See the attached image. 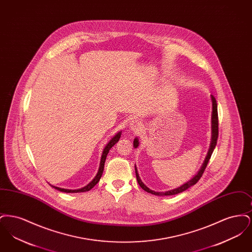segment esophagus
Masks as SVG:
<instances>
[{"label": "esophagus", "instance_id": "obj_1", "mask_svg": "<svg viewBox=\"0 0 252 252\" xmlns=\"http://www.w3.org/2000/svg\"><path fill=\"white\" fill-rule=\"evenodd\" d=\"M129 128L133 132L140 131L141 128H142V124H141L140 121L133 119V120L129 122Z\"/></svg>", "mask_w": 252, "mask_h": 252}]
</instances>
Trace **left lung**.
Returning <instances> with one entry per match:
<instances>
[{"instance_id": "obj_1", "label": "left lung", "mask_w": 252, "mask_h": 252, "mask_svg": "<svg viewBox=\"0 0 252 252\" xmlns=\"http://www.w3.org/2000/svg\"><path fill=\"white\" fill-rule=\"evenodd\" d=\"M211 100H212V106H213V110H212V138H211V144H210V148L208 150V153H207V156L204 159L203 164L202 166L199 169V171L197 172L196 175H194V177L185 182L184 184H182L180 187L176 188V189H173V190H169L166 192H156V191H153L151 189H149L144 182L142 181V180L140 179V176H139V173H138V170L136 167V164H135V173H136V178L138 180V183L139 185L142 187V189H144L145 192H150L152 194H155V195H173V194H177V193H180V192H183L185 190H187L188 188H190L192 185H194L198 180H200V178L202 177L203 175L204 170L206 169V166L211 158V156L214 152V149L216 148V143H217V138H218V114H217V103H216V98L215 96L211 95ZM139 139L136 137L133 141V146L134 148H137L139 146Z\"/></svg>"}]
</instances>
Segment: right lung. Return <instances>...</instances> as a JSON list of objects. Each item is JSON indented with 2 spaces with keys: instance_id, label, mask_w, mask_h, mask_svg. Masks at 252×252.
I'll return each mask as SVG.
<instances>
[{
  "instance_id": "1",
  "label": "right lung",
  "mask_w": 252,
  "mask_h": 252,
  "mask_svg": "<svg viewBox=\"0 0 252 252\" xmlns=\"http://www.w3.org/2000/svg\"><path fill=\"white\" fill-rule=\"evenodd\" d=\"M121 134H122V131H119L118 133H116V134H115V136H114V137H113V138L108 142L107 145L105 146V148H104V150H103V153H102V156H101V160H100V164H99L98 172H97V174H96L94 179L92 180L89 184H87L86 186L82 187V188H80V189H76V190H70V189L60 188V187L54 186V185H52V184H50V183H49V184H50V186H51V187H53V188H55L56 190H58V191H60V192H87V191H90L91 189H93V188L95 186L96 184L98 183V181L100 180L101 177H102V174H103V171H104V166H105V161H106V158L108 156V151L110 150V148H111L114 144H116V143H118V141L120 140Z\"/></svg>"
}]
</instances>
